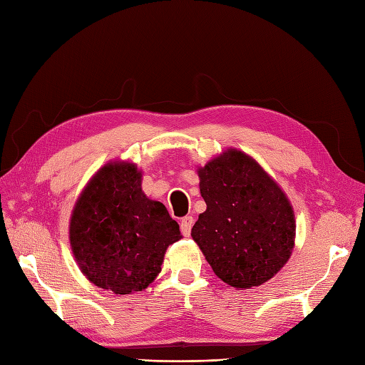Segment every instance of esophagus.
<instances>
[{
    "label": "esophagus",
    "mask_w": 365,
    "mask_h": 365,
    "mask_svg": "<svg viewBox=\"0 0 365 365\" xmlns=\"http://www.w3.org/2000/svg\"><path fill=\"white\" fill-rule=\"evenodd\" d=\"M193 222H195V219H193L192 216H185V217L181 219V233H182L185 237L190 236V231H192Z\"/></svg>",
    "instance_id": "esophagus-1"
}]
</instances>
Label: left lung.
I'll return each mask as SVG.
<instances>
[{
    "mask_svg": "<svg viewBox=\"0 0 365 365\" xmlns=\"http://www.w3.org/2000/svg\"><path fill=\"white\" fill-rule=\"evenodd\" d=\"M197 176L207 210L192 237L215 274L236 289L272 279L294 250L295 216L288 196L237 149L210 160Z\"/></svg>",
    "mask_w": 365,
    "mask_h": 365,
    "instance_id": "8db88e82",
    "label": "left lung"
}]
</instances>
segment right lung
<instances>
[{
	"mask_svg": "<svg viewBox=\"0 0 365 365\" xmlns=\"http://www.w3.org/2000/svg\"><path fill=\"white\" fill-rule=\"evenodd\" d=\"M180 239L168 208L143 193L134 163L105 164L77 197L70 219V245L81 271L120 295L146 289L161 271L165 250Z\"/></svg>",
	"mask_w": 365,
	"mask_h": 365,
	"instance_id": "add662e5",
	"label": "right lung"
}]
</instances>
